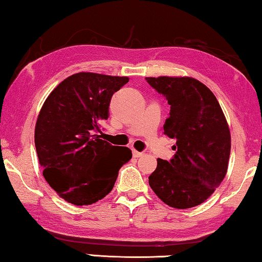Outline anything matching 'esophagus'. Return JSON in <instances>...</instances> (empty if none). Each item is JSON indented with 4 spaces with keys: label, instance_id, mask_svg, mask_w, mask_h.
Returning <instances> with one entry per match:
<instances>
[{
    "label": "esophagus",
    "instance_id": "esophagus-1",
    "mask_svg": "<svg viewBox=\"0 0 262 262\" xmlns=\"http://www.w3.org/2000/svg\"><path fill=\"white\" fill-rule=\"evenodd\" d=\"M132 155H134V157L138 158V157H142L144 152H139V151H137V150H134V151H132Z\"/></svg>",
    "mask_w": 262,
    "mask_h": 262
}]
</instances>
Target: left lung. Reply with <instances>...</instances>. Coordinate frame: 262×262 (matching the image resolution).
<instances>
[{
	"instance_id": "1",
	"label": "left lung",
	"mask_w": 262,
	"mask_h": 262,
	"mask_svg": "<svg viewBox=\"0 0 262 262\" xmlns=\"http://www.w3.org/2000/svg\"><path fill=\"white\" fill-rule=\"evenodd\" d=\"M170 105L164 135L176 138L171 161L157 159L149 184L159 199L176 209L203 203L228 169L230 131L214 93L190 77L145 78Z\"/></svg>"
}]
</instances>
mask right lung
Returning a JSON list of instances; mask_svg holds the SVG:
<instances>
[{
    "label": "right lung",
    "instance_id": "1",
    "mask_svg": "<svg viewBox=\"0 0 262 262\" xmlns=\"http://www.w3.org/2000/svg\"><path fill=\"white\" fill-rule=\"evenodd\" d=\"M128 81L91 72L75 73L52 91L35 125V147L43 177L61 199L89 206L113 189L122 165L132 157L126 146L100 139L113 93Z\"/></svg>",
    "mask_w": 262,
    "mask_h": 262
}]
</instances>
